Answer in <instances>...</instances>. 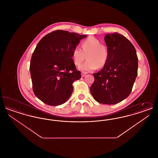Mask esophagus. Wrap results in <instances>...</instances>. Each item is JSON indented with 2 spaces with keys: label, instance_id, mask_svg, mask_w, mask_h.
Masks as SVG:
<instances>
[{
  "label": "esophagus",
  "instance_id": "1",
  "mask_svg": "<svg viewBox=\"0 0 158 158\" xmlns=\"http://www.w3.org/2000/svg\"><path fill=\"white\" fill-rule=\"evenodd\" d=\"M86 75V73H84V72H82V73H81V76H82V77H85V76Z\"/></svg>",
  "mask_w": 158,
  "mask_h": 158
}]
</instances>
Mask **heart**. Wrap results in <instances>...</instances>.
Wrapping results in <instances>:
<instances>
[{
    "instance_id": "1",
    "label": "heart",
    "mask_w": 158,
    "mask_h": 158,
    "mask_svg": "<svg viewBox=\"0 0 158 158\" xmlns=\"http://www.w3.org/2000/svg\"><path fill=\"white\" fill-rule=\"evenodd\" d=\"M85 56L87 60L78 69L83 72H89L105 66L108 60L109 50L98 38L89 37L83 41L82 50L77 47L73 50L72 57L75 64L79 65L85 60Z\"/></svg>"
}]
</instances>
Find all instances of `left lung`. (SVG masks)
<instances>
[{
    "label": "left lung",
    "mask_w": 158,
    "mask_h": 158,
    "mask_svg": "<svg viewBox=\"0 0 158 158\" xmlns=\"http://www.w3.org/2000/svg\"><path fill=\"white\" fill-rule=\"evenodd\" d=\"M109 50L106 64L94 73L91 94L99 103L113 105L130 94L137 76L138 58L134 45L127 38L115 32L105 35Z\"/></svg>",
    "instance_id": "obj_1"
}]
</instances>
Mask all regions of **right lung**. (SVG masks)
<instances>
[{
	"instance_id": "add662e5",
	"label": "right lung",
	"mask_w": 158,
	"mask_h": 158,
	"mask_svg": "<svg viewBox=\"0 0 158 158\" xmlns=\"http://www.w3.org/2000/svg\"><path fill=\"white\" fill-rule=\"evenodd\" d=\"M86 37L57 30L39 41L32 55L30 70L33 91L40 100L56 106L70 98L73 82L81 77L72 59V51Z\"/></svg>"
}]
</instances>
